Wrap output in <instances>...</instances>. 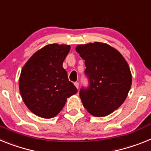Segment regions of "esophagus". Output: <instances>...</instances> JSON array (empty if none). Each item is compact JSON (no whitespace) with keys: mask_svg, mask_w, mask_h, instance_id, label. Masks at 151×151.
<instances>
[{"mask_svg":"<svg viewBox=\"0 0 151 151\" xmlns=\"http://www.w3.org/2000/svg\"><path fill=\"white\" fill-rule=\"evenodd\" d=\"M74 85H75V86H76V87L77 88H79V83H78V82H74Z\"/></svg>","mask_w":151,"mask_h":151,"instance_id":"obj_1","label":"esophagus"}]
</instances>
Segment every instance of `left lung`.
<instances>
[{
    "label": "left lung",
    "instance_id": "left-lung-1",
    "mask_svg": "<svg viewBox=\"0 0 151 151\" xmlns=\"http://www.w3.org/2000/svg\"><path fill=\"white\" fill-rule=\"evenodd\" d=\"M85 60L88 87H82L80 98L84 107L97 117L106 116L125 101L132 85L127 62L118 50L106 44L94 42L76 48Z\"/></svg>",
    "mask_w": 151,
    "mask_h": 151
}]
</instances>
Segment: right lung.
Returning <instances> with one entry per match:
<instances>
[{
  "instance_id": "add662e5",
  "label": "right lung",
  "mask_w": 151,
  "mask_h": 151,
  "mask_svg": "<svg viewBox=\"0 0 151 151\" xmlns=\"http://www.w3.org/2000/svg\"><path fill=\"white\" fill-rule=\"evenodd\" d=\"M69 50V45H47L22 68L19 82L21 96L27 107L38 116L54 117L62 110L68 97L78 91L63 67Z\"/></svg>"
}]
</instances>
